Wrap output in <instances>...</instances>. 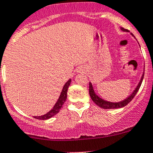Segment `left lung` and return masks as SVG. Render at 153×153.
Here are the masks:
<instances>
[{
	"label": "left lung",
	"mask_w": 153,
	"mask_h": 153,
	"mask_svg": "<svg viewBox=\"0 0 153 153\" xmlns=\"http://www.w3.org/2000/svg\"><path fill=\"white\" fill-rule=\"evenodd\" d=\"M121 30H122L123 31L129 32L128 30L124 29L123 27H121ZM131 34L133 36L132 33ZM143 76H144V73H143V75H142V77L141 78H140V82H139V84H137V87H136L135 90L133 91V93H131L128 98H126V99H124V100L121 101V102H108V101H105L104 100V99H101L100 97H99V96L96 94V93L94 92V90H93V85H92V84L90 82V84H89V93H90V97H91L92 100L96 103V105H97L98 106L100 107V108H104V109H115V108H123V107H125L126 105H128V104L132 100L133 98L135 96L136 93H137V91H138L139 89H140V85H141L142 81H143Z\"/></svg>",
	"instance_id": "8db88e82"
}]
</instances>
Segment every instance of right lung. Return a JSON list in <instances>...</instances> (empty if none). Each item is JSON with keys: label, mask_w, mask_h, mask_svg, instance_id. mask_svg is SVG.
Returning a JSON list of instances; mask_svg holds the SVG:
<instances>
[{"label": "right lung", "mask_w": 153, "mask_h": 153, "mask_svg": "<svg viewBox=\"0 0 153 153\" xmlns=\"http://www.w3.org/2000/svg\"><path fill=\"white\" fill-rule=\"evenodd\" d=\"M70 84H71V79H69V81L65 84V85L63 86V90H62L61 93H60V97H59L58 100L57 101V102H56V104L54 105V106L53 107V108L49 111V112L44 114V115H42V116L33 117L36 118V119L45 120L50 119V118L52 117L53 116L56 115V114L60 111V110L62 108L64 102H66V98H67V90H68V88H69V85H70Z\"/></svg>", "instance_id": "obj_1"}]
</instances>
